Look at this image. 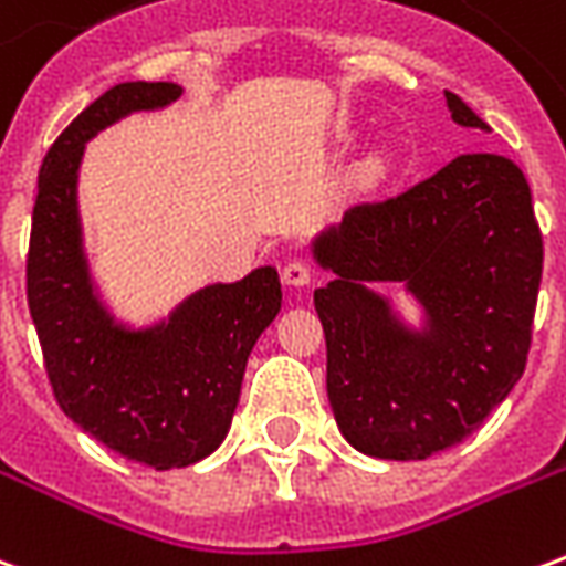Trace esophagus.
Returning a JSON list of instances; mask_svg holds the SVG:
<instances>
[{
    "label": "esophagus",
    "instance_id": "obj_1",
    "mask_svg": "<svg viewBox=\"0 0 566 566\" xmlns=\"http://www.w3.org/2000/svg\"><path fill=\"white\" fill-rule=\"evenodd\" d=\"M282 282L291 284V287H303V284H308L312 282V263L303 258L287 260L282 270Z\"/></svg>",
    "mask_w": 566,
    "mask_h": 566
}]
</instances>
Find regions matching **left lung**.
<instances>
[{
  "label": "left lung",
  "mask_w": 566,
  "mask_h": 566,
  "mask_svg": "<svg viewBox=\"0 0 566 566\" xmlns=\"http://www.w3.org/2000/svg\"><path fill=\"white\" fill-rule=\"evenodd\" d=\"M446 99L461 127H488L461 96ZM315 254L336 272L315 291L327 397L364 454L424 461L451 449L522 379L543 233L510 157L461 154L394 197L360 202ZM364 281L409 283L431 333L403 332Z\"/></svg>",
  "instance_id": "8db88e82"
}]
</instances>
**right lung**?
Instances as JSON below:
<instances>
[{"label": "right lung", "mask_w": 566, "mask_h": 566, "mask_svg": "<svg viewBox=\"0 0 566 566\" xmlns=\"http://www.w3.org/2000/svg\"><path fill=\"white\" fill-rule=\"evenodd\" d=\"M178 93L166 81L117 84L56 136L39 172L27 254V300L56 403L84 433L154 470L197 463L221 446L248 355L282 308L272 266L199 291L154 333L120 331L93 300L75 218L84 142Z\"/></svg>", "instance_id": "add662e5"}]
</instances>
